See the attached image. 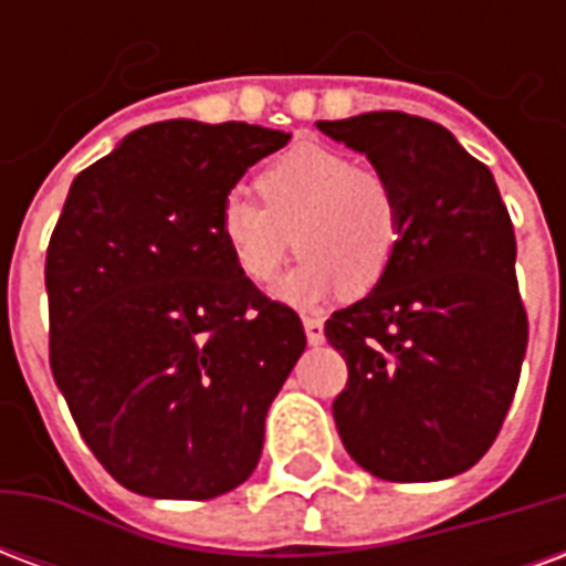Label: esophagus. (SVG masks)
Instances as JSON below:
<instances>
[{
    "instance_id": "obj_1",
    "label": "esophagus",
    "mask_w": 566,
    "mask_h": 566,
    "mask_svg": "<svg viewBox=\"0 0 566 566\" xmlns=\"http://www.w3.org/2000/svg\"><path fill=\"white\" fill-rule=\"evenodd\" d=\"M303 327H306L308 345L324 343V321H321V318H303Z\"/></svg>"
}]
</instances>
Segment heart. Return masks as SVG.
I'll return each instance as SVG.
<instances>
[{"instance_id":"heart-1","label":"heart","mask_w":566,"mask_h":566,"mask_svg":"<svg viewBox=\"0 0 566 566\" xmlns=\"http://www.w3.org/2000/svg\"><path fill=\"white\" fill-rule=\"evenodd\" d=\"M260 202L227 197L218 235L242 279L270 284L291 251H303L275 296L312 308L343 287L360 296L388 275L403 239L391 185L348 154L300 145L258 175Z\"/></svg>"}]
</instances>
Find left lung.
<instances>
[{
	"mask_svg": "<svg viewBox=\"0 0 566 566\" xmlns=\"http://www.w3.org/2000/svg\"><path fill=\"white\" fill-rule=\"evenodd\" d=\"M318 129L373 163L403 218L388 275L324 324L348 364L336 430L379 479H451L491 449L527 352L510 211L485 163L433 120L369 112Z\"/></svg>",
	"mask_w": 566,
	"mask_h": 566,
	"instance_id": "1",
	"label": "left lung"
}]
</instances>
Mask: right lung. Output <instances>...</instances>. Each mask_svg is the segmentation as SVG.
<instances>
[{"mask_svg":"<svg viewBox=\"0 0 566 566\" xmlns=\"http://www.w3.org/2000/svg\"><path fill=\"white\" fill-rule=\"evenodd\" d=\"M287 139L160 120L69 187L44 263L51 369L84 442L136 494L209 500L258 467L306 333L239 275L218 209Z\"/></svg>","mask_w":566,"mask_h":566,"instance_id":"obj_1","label":"right lung"}]
</instances>
